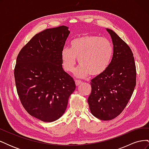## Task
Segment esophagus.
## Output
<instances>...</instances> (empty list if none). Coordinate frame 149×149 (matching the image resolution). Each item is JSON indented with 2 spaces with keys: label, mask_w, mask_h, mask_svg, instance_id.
Wrapping results in <instances>:
<instances>
[{
  "label": "esophagus",
  "mask_w": 149,
  "mask_h": 149,
  "mask_svg": "<svg viewBox=\"0 0 149 149\" xmlns=\"http://www.w3.org/2000/svg\"><path fill=\"white\" fill-rule=\"evenodd\" d=\"M82 81L81 80H75V83H76V86H79V85H80V84H82Z\"/></svg>",
  "instance_id": "esophagus-1"
}]
</instances>
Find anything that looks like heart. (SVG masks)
I'll return each mask as SVG.
<instances>
[{
    "instance_id": "b5f03b06",
    "label": "heart",
    "mask_w": 149,
    "mask_h": 149,
    "mask_svg": "<svg viewBox=\"0 0 149 149\" xmlns=\"http://www.w3.org/2000/svg\"><path fill=\"white\" fill-rule=\"evenodd\" d=\"M113 57V47L106 38L84 35L72 40L70 48L64 47L61 52L62 66L65 71H73L76 58L80 65L74 70L78 77L98 76L109 68Z\"/></svg>"
}]
</instances>
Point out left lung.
Returning <instances> with one entry per match:
<instances>
[{
    "instance_id": "8db88e82",
    "label": "left lung",
    "mask_w": 149,
    "mask_h": 149,
    "mask_svg": "<svg viewBox=\"0 0 149 149\" xmlns=\"http://www.w3.org/2000/svg\"><path fill=\"white\" fill-rule=\"evenodd\" d=\"M113 43V57L107 70L91 81L88 102L92 114L103 120L118 116L127 104L136 84L131 49L114 31L106 29Z\"/></svg>"
}]
</instances>
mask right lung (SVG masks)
Instances as JSON below:
<instances>
[{"label": "right lung", "instance_id": "add662e5", "mask_svg": "<svg viewBox=\"0 0 149 149\" xmlns=\"http://www.w3.org/2000/svg\"><path fill=\"white\" fill-rule=\"evenodd\" d=\"M70 33L64 25L45 30L36 34L17 58L14 76L22 104L30 115L43 122L61 118L76 88L61 59Z\"/></svg>", "mask_w": 149, "mask_h": 149}]
</instances>
